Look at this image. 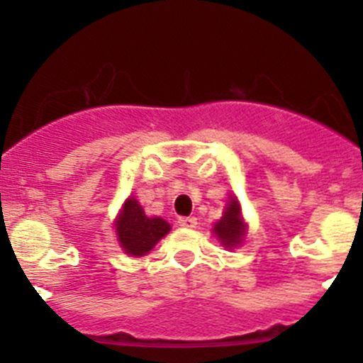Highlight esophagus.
Segmentation results:
<instances>
[{"mask_svg": "<svg viewBox=\"0 0 363 363\" xmlns=\"http://www.w3.org/2000/svg\"><path fill=\"white\" fill-rule=\"evenodd\" d=\"M179 225H181L182 228H195V226H196V218H193V216L179 218Z\"/></svg>", "mask_w": 363, "mask_h": 363, "instance_id": "1", "label": "esophagus"}]
</instances>
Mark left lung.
Masks as SVG:
<instances>
[{"label":"left lung","instance_id":"8db88e82","mask_svg":"<svg viewBox=\"0 0 363 363\" xmlns=\"http://www.w3.org/2000/svg\"><path fill=\"white\" fill-rule=\"evenodd\" d=\"M214 233L219 237L223 246L226 247L237 246L242 240L244 233H246V226L242 223L239 202L235 199L230 200L228 207L225 208V214L219 219L218 225L214 226Z\"/></svg>","mask_w":363,"mask_h":363}]
</instances>
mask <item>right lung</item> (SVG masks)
I'll list each match as a JSON object with an SVG mask.
<instances>
[{"label":"right lung","mask_w":363,"mask_h":363,"mask_svg":"<svg viewBox=\"0 0 363 363\" xmlns=\"http://www.w3.org/2000/svg\"><path fill=\"white\" fill-rule=\"evenodd\" d=\"M121 246L128 255L144 256L155 247L161 237L170 232V225L161 218H147L142 205L128 199L116 223Z\"/></svg>","instance_id":"obj_1"}]
</instances>
